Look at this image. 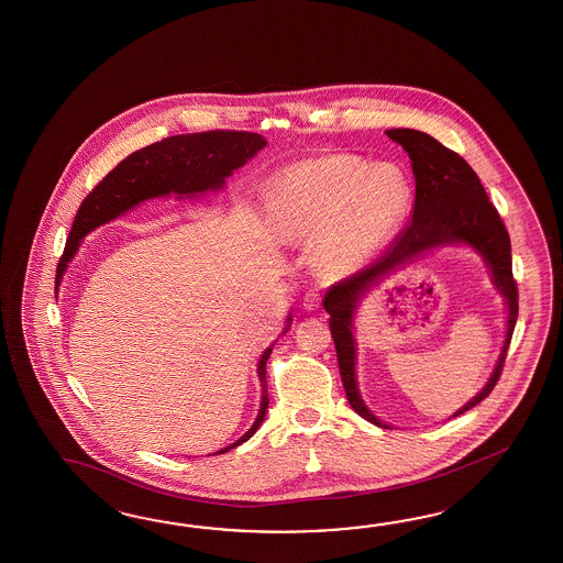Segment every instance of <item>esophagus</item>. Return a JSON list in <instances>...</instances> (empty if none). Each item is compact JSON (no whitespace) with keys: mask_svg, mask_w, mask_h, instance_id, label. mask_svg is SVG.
Segmentation results:
<instances>
[{"mask_svg":"<svg viewBox=\"0 0 563 563\" xmlns=\"http://www.w3.org/2000/svg\"><path fill=\"white\" fill-rule=\"evenodd\" d=\"M320 292L318 290H307L303 295V307L305 309H309V311H313V309H318L320 307Z\"/></svg>","mask_w":563,"mask_h":563,"instance_id":"obj_1","label":"esophagus"}]
</instances>
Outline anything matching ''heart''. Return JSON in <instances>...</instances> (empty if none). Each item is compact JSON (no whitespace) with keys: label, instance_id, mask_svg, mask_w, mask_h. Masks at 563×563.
Returning a JSON list of instances; mask_svg holds the SVG:
<instances>
[{"label":"heart","instance_id":"heart-1","mask_svg":"<svg viewBox=\"0 0 563 563\" xmlns=\"http://www.w3.org/2000/svg\"><path fill=\"white\" fill-rule=\"evenodd\" d=\"M410 205L399 167L352 155L305 159L274 180L278 228L290 238H318L316 258L330 273H352L379 254Z\"/></svg>","mask_w":563,"mask_h":563}]
</instances>
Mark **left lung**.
Here are the masks:
<instances>
[{"instance_id":"1","label":"left lung","mask_w":563,"mask_h":563,"mask_svg":"<svg viewBox=\"0 0 563 563\" xmlns=\"http://www.w3.org/2000/svg\"><path fill=\"white\" fill-rule=\"evenodd\" d=\"M385 133L410 155L416 178V198L410 223L397 233L379 258L332 285L323 297V309L330 313V332L334 338L340 377L344 383L349 404L366 422L380 428L389 426L383 424L377 416L371 413L356 387V346L352 335V320L358 301L383 276L394 273L426 250L449 243H467L486 260L492 280L508 305L506 340L486 387L470 404L455 411V416L475 408L496 387L518 318V289L517 280L512 276L510 235L472 166L459 153L444 147L437 139L422 131L389 129Z\"/></svg>"}]
</instances>
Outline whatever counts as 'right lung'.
Instances as JSON below:
<instances>
[{
    "mask_svg": "<svg viewBox=\"0 0 563 563\" xmlns=\"http://www.w3.org/2000/svg\"><path fill=\"white\" fill-rule=\"evenodd\" d=\"M264 145L266 139L258 133L205 131L190 135H174L131 153L112 172H108L104 180L96 184L90 195L84 198L76 221L71 225V233L65 243L63 256L57 264L55 290H59L63 274L67 271V264L76 256L81 238H86L90 231L117 219L119 214L126 213L129 209L137 207L139 202L147 198L167 195L192 197L207 190H219L223 188L231 172L242 167ZM287 323H290V318ZM287 330L289 325L285 328V332ZM271 352L273 346L264 350L258 363L262 404L256 422L240 441L229 444L228 449H221L219 453H228L229 449L247 441L262 424L268 408L266 361Z\"/></svg>",
    "mask_w": 563,
    "mask_h": 563,
    "instance_id": "right-lung-1",
    "label": "right lung"
}]
</instances>
